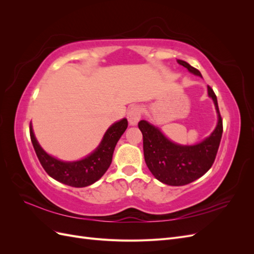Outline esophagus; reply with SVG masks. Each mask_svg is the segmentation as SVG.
Instances as JSON below:
<instances>
[{
	"mask_svg": "<svg viewBox=\"0 0 254 254\" xmlns=\"http://www.w3.org/2000/svg\"><path fill=\"white\" fill-rule=\"evenodd\" d=\"M142 114V108L140 106H132L127 113V118L129 124L131 126H135L139 123Z\"/></svg>",
	"mask_w": 254,
	"mask_h": 254,
	"instance_id": "1",
	"label": "esophagus"
}]
</instances>
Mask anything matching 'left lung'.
<instances>
[{
	"mask_svg": "<svg viewBox=\"0 0 254 254\" xmlns=\"http://www.w3.org/2000/svg\"><path fill=\"white\" fill-rule=\"evenodd\" d=\"M177 63L187 67L189 72L202 77L197 68L186 61L178 59ZM207 94L213 99L218 121L213 132L200 143L195 145L174 143L167 139L158 127L147 121L139 122V128L143 134L146 165L156 179L167 186H186L197 180L210 170L216 158L222 135V120L218 109L217 97L209 86Z\"/></svg>",
	"mask_w": 254,
	"mask_h": 254,
	"instance_id": "1",
	"label": "left lung"
}]
</instances>
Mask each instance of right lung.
I'll return each mask as SVG.
<instances>
[{"label": "right lung", "mask_w": 254, "mask_h": 254, "mask_svg": "<svg viewBox=\"0 0 254 254\" xmlns=\"http://www.w3.org/2000/svg\"><path fill=\"white\" fill-rule=\"evenodd\" d=\"M127 126V119L115 122L105 132L103 140L96 149L78 161H61L44 151L34 134L32 123L29 133L38 159L44 171L53 179L73 188H84L101 179L108 170L112 162L115 145L125 132Z\"/></svg>", "instance_id": "obj_1"}]
</instances>
